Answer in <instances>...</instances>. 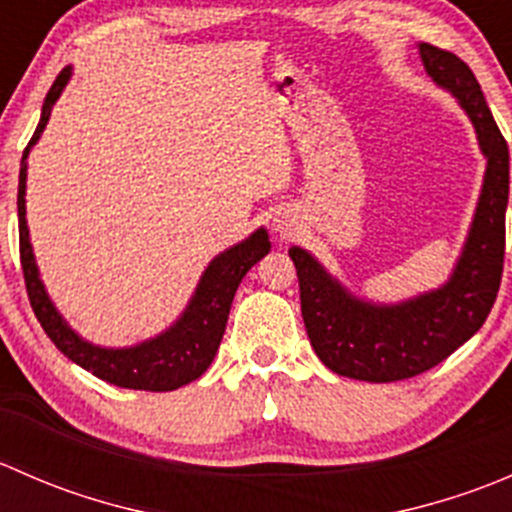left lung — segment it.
<instances>
[{
    "mask_svg": "<svg viewBox=\"0 0 512 512\" xmlns=\"http://www.w3.org/2000/svg\"><path fill=\"white\" fill-rule=\"evenodd\" d=\"M418 51L426 74L466 108L488 158L476 218L451 280L409 302L374 304L347 292L307 250H289L314 352L334 374L374 384L411 379L456 352L483 327L503 277L508 143L466 61L433 44H418Z\"/></svg>",
    "mask_w": 512,
    "mask_h": 512,
    "instance_id": "1",
    "label": "left lung"
}]
</instances>
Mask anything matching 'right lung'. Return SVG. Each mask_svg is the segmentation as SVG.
Listing matches in <instances>:
<instances>
[{"label":"right lung","mask_w":512,"mask_h":512,"mask_svg":"<svg viewBox=\"0 0 512 512\" xmlns=\"http://www.w3.org/2000/svg\"><path fill=\"white\" fill-rule=\"evenodd\" d=\"M71 69H61L56 76L54 86L44 98L41 106L39 126H36L32 141L24 148L22 170H19V195H17V210H19V255H22V270L24 282H27V294L32 309L44 327L46 337L56 344L61 354L69 356L74 364L81 369L91 371L98 379L108 381L121 389H141V391H173L180 386L190 384L198 376L205 374V369L213 361L215 352L220 347V339L225 334L227 314H230L232 297H235L237 285L242 277L247 275L255 262L270 252V237L267 230L252 232L247 240L240 245L230 247V250L220 252L208 270L200 277V285L195 289L193 299L180 314L178 322L156 339L136 344L128 349H103L94 344L84 342L69 324L64 322L56 307L51 304L49 294L39 280V270H36L32 242H29V227H27V156L29 148L39 141L41 131H44L46 121L51 116V106L56 98L64 91L66 81H69Z\"/></svg>","instance_id":"1"}]
</instances>
